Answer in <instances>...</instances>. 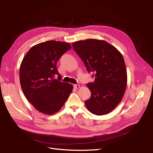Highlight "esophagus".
<instances>
[{"label": "esophagus", "instance_id": "obj_1", "mask_svg": "<svg viewBox=\"0 0 153 153\" xmlns=\"http://www.w3.org/2000/svg\"><path fill=\"white\" fill-rule=\"evenodd\" d=\"M74 87L75 88V89H79V88H80V85H77V84H75V85H74Z\"/></svg>", "mask_w": 153, "mask_h": 153}]
</instances>
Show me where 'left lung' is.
<instances>
[{
    "mask_svg": "<svg viewBox=\"0 0 153 153\" xmlns=\"http://www.w3.org/2000/svg\"><path fill=\"white\" fill-rule=\"evenodd\" d=\"M94 81L87 84L91 98L85 102L91 113L102 115L113 110L122 101L127 84L123 56L115 47L103 40L87 39L72 44Z\"/></svg>",
    "mask_w": 153,
    "mask_h": 153,
    "instance_id": "left-lung-1",
    "label": "left lung"
}]
</instances>
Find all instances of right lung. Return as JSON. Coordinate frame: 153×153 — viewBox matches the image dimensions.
<instances>
[{
	"instance_id": "add662e5",
	"label": "right lung",
	"mask_w": 153,
	"mask_h": 153,
	"mask_svg": "<svg viewBox=\"0 0 153 153\" xmlns=\"http://www.w3.org/2000/svg\"><path fill=\"white\" fill-rule=\"evenodd\" d=\"M69 43L50 40L32 46L20 67V82L27 99L35 109L53 115L64 105L73 86L61 82L56 63L70 50ZM58 75V79L55 77Z\"/></svg>"
}]
</instances>
